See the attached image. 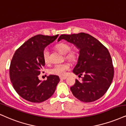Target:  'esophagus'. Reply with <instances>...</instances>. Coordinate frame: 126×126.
I'll list each match as a JSON object with an SVG mask.
<instances>
[{
	"label": "esophagus",
	"mask_w": 126,
	"mask_h": 126,
	"mask_svg": "<svg viewBox=\"0 0 126 126\" xmlns=\"http://www.w3.org/2000/svg\"><path fill=\"white\" fill-rule=\"evenodd\" d=\"M66 78H67V77H60V79L61 80H65L66 79Z\"/></svg>",
	"instance_id": "obj_1"
}]
</instances>
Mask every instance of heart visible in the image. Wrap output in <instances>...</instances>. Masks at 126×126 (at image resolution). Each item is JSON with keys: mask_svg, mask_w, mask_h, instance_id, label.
<instances>
[{"mask_svg": "<svg viewBox=\"0 0 126 126\" xmlns=\"http://www.w3.org/2000/svg\"><path fill=\"white\" fill-rule=\"evenodd\" d=\"M57 48L58 51H60L61 53L63 54H66L70 51L71 47L69 45L65 43H60L57 46ZM49 52L48 48H44L43 52V60L46 63H48L49 62ZM76 55L75 53L73 51L69 52L66 56V58L69 60H73L75 58ZM69 66L67 63H58L54 65L52 68L49 69V74L52 75L63 76L65 74L66 71L69 69Z\"/></svg>", "mask_w": 126, "mask_h": 126, "instance_id": "heart-1", "label": "heart"}]
</instances>
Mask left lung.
Masks as SVG:
<instances>
[{"instance_id": "1", "label": "left lung", "mask_w": 126, "mask_h": 126, "mask_svg": "<svg viewBox=\"0 0 126 126\" xmlns=\"http://www.w3.org/2000/svg\"><path fill=\"white\" fill-rule=\"evenodd\" d=\"M65 40L79 51L78 62L72 72L83 75L82 81L76 79L70 89L78 99L83 102H94L103 96L110 86L114 68L110 54L100 41L88 34H62L58 41Z\"/></svg>"}]
</instances>
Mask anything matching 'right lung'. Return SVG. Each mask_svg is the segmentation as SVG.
Wrapping results in <instances>:
<instances>
[{
    "label": "right lung",
    "instance_id": "obj_1",
    "mask_svg": "<svg viewBox=\"0 0 126 126\" xmlns=\"http://www.w3.org/2000/svg\"><path fill=\"white\" fill-rule=\"evenodd\" d=\"M58 36L35 35L16 51L10 63V78L14 89L25 100L41 103L55 92L60 80L58 76L50 75L43 82L38 76L45 65L43 51Z\"/></svg>",
    "mask_w": 126,
    "mask_h": 126
}]
</instances>
